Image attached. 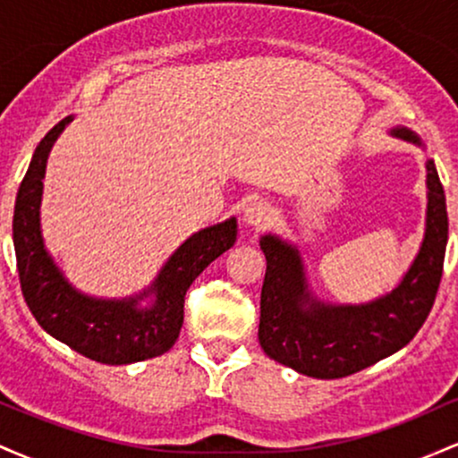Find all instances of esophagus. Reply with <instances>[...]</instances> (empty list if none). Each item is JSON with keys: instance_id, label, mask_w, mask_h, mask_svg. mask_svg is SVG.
<instances>
[{"instance_id": "1", "label": "esophagus", "mask_w": 458, "mask_h": 458, "mask_svg": "<svg viewBox=\"0 0 458 458\" xmlns=\"http://www.w3.org/2000/svg\"><path fill=\"white\" fill-rule=\"evenodd\" d=\"M273 208L267 202H251L247 204L243 211V222L251 228H262L271 222Z\"/></svg>"}]
</instances>
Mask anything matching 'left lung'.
Instances as JSON below:
<instances>
[{
    "instance_id": "left-lung-1",
    "label": "left lung",
    "mask_w": 458,
    "mask_h": 458,
    "mask_svg": "<svg viewBox=\"0 0 458 458\" xmlns=\"http://www.w3.org/2000/svg\"><path fill=\"white\" fill-rule=\"evenodd\" d=\"M390 135L424 148L407 127H394ZM427 224L418 254L390 293L366 303L318 299L297 245L271 233L260 236L267 273L259 340L271 360L314 379H340L411 343L435 303L448 243L445 193L433 159H427Z\"/></svg>"
}]
</instances>
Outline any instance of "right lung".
<instances>
[{"instance_id":"1","label":"right lung","mask_w":458,"mask_h":458,"mask_svg":"<svg viewBox=\"0 0 458 458\" xmlns=\"http://www.w3.org/2000/svg\"><path fill=\"white\" fill-rule=\"evenodd\" d=\"M71 123L72 115H66L40 140L19 187L13 241L21 291L40 327L88 360L124 366L163 355L181 334L189 286L234 245L236 217L193 233L178 245L150 286L135 295L103 299L77 291L45 247L40 228L47 159Z\"/></svg>"}]
</instances>
